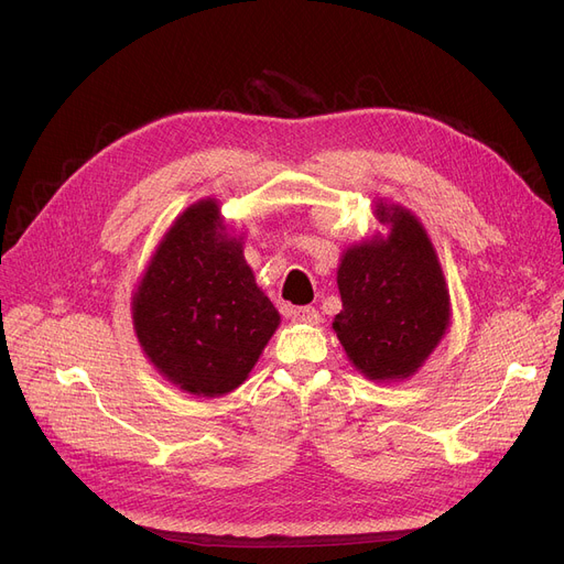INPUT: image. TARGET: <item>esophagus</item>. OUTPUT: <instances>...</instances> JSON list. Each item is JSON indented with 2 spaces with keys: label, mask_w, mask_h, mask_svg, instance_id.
Wrapping results in <instances>:
<instances>
[{
  "label": "esophagus",
  "mask_w": 564,
  "mask_h": 564,
  "mask_svg": "<svg viewBox=\"0 0 564 564\" xmlns=\"http://www.w3.org/2000/svg\"><path fill=\"white\" fill-rule=\"evenodd\" d=\"M290 315L294 322H300V324H319V319H322L313 306H297L290 311Z\"/></svg>",
  "instance_id": "1"
}]
</instances>
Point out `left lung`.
I'll return each instance as SVG.
<instances>
[{
    "instance_id": "left-lung-1",
    "label": "left lung",
    "mask_w": 564,
    "mask_h": 564,
    "mask_svg": "<svg viewBox=\"0 0 564 564\" xmlns=\"http://www.w3.org/2000/svg\"><path fill=\"white\" fill-rule=\"evenodd\" d=\"M375 217L389 235H372L343 253V311L334 332L368 379L400 381L446 336L451 294L423 224L406 207L383 200H377Z\"/></svg>"
}]
</instances>
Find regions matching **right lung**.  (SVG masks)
Here are the masks:
<instances>
[{"instance_id": "1", "label": "right lung", "mask_w": 564, "mask_h": 564, "mask_svg": "<svg viewBox=\"0 0 564 564\" xmlns=\"http://www.w3.org/2000/svg\"><path fill=\"white\" fill-rule=\"evenodd\" d=\"M132 322L158 372L192 395L219 398L249 377L281 315L256 285L215 198L173 221L134 290Z\"/></svg>"}]
</instances>
